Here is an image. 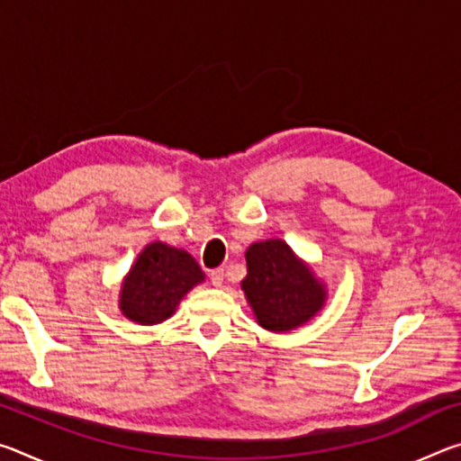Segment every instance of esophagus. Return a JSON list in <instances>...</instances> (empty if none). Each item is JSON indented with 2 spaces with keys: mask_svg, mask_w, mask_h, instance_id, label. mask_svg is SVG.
<instances>
[{
  "mask_svg": "<svg viewBox=\"0 0 461 461\" xmlns=\"http://www.w3.org/2000/svg\"><path fill=\"white\" fill-rule=\"evenodd\" d=\"M212 283H213V286H221L223 285V280H225V270L223 268H215V270H212Z\"/></svg>",
  "mask_w": 461,
  "mask_h": 461,
  "instance_id": "1",
  "label": "esophagus"
}]
</instances>
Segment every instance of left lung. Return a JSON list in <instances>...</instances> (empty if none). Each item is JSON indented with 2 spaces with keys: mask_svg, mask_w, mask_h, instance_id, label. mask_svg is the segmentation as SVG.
I'll return each instance as SVG.
<instances>
[{
  "mask_svg": "<svg viewBox=\"0 0 461 461\" xmlns=\"http://www.w3.org/2000/svg\"><path fill=\"white\" fill-rule=\"evenodd\" d=\"M246 262L241 291L256 321L267 331L299 330L325 307L327 285L285 240L254 241L246 249Z\"/></svg>",
  "mask_w": 461,
  "mask_h": 461,
  "instance_id": "obj_1",
  "label": "left lung"
}]
</instances>
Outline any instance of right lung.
<instances>
[{
	"label": "right lung",
	"mask_w": 461,
	"mask_h": 461,
	"mask_svg": "<svg viewBox=\"0 0 461 461\" xmlns=\"http://www.w3.org/2000/svg\"><path fill=\"white\" fill-rule=\"evenodd\" d=\"M201 283H205V272L189 252L150 241L122 280L120 311L138 325L162 323Z\"/></svg>",
	"instance_id": "obj_1"
}]
</instances>
